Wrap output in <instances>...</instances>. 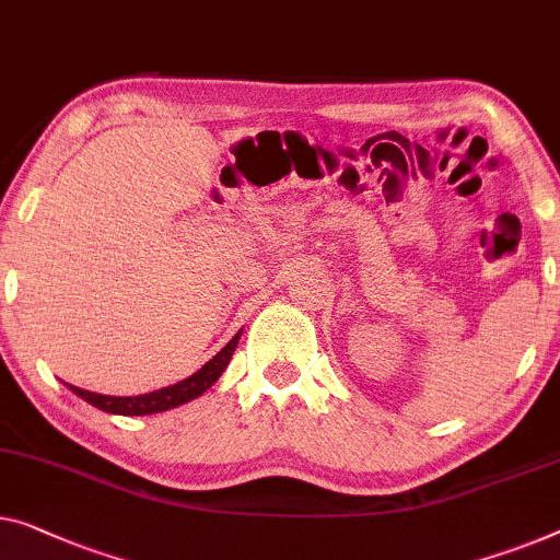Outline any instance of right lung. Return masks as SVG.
I'll list each match as a JSON object with an SVG mask.
<instances>
[{
    "mask_svg": "<svg viewBox=\"0 0 560 560\" xmlns=\"http://www.w3.org/2000/svg\"><path fill=\"white\" fill-rule=\"evenodd\" d=\"M241 339V331L233 337L226 347L221 349L219 354L213 357V360H208L203 366L196 374H190L188 380H180L175 382L171 387H163V389H155V392H148V395H138V397H110V395H97V392H88V389H80V387H70L74 395L85 399L97 410L103 412H110V415H153V412H165L171 410V407H178L183 402H190V399H196L198 395H203V392L213 385L215 380L221 377L223 370H226L233 352H236V345Z\"/></svg>",
    "mask_w": 560,
    "mask_h": 560,
    "instance_id": "obj_1",
    "label": "right lung"
}]
</instances>
